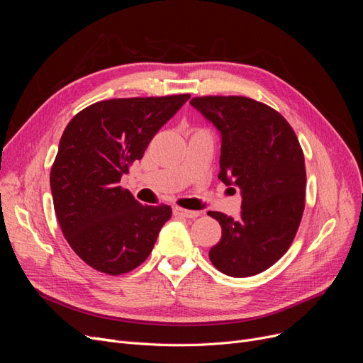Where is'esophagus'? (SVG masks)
Returning <instances> with one entry per match:
<instances>
[{"instance_id":"obj_1","label":"esophagus","mask_w":363,"mask_h":363,"mask_svg":"<svg viewBox=\"0 0 363 363\" xmlns=\"http://www.w3.org/2000/svg\"><path fill=\"white\" fill-rule=\"evenodd\" d=\"M172 213L175 216H182V218H196L200 216V212H194V211H188V208H182V207H174Z\"/></svg>"}]
</instances>
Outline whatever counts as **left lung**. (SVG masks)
<instances>
[{"mask_svg": "<svg viewBox=\"0 0 363 363\" xmlns=\"http://www.w3.org/2000/svg\"><path fill=\"white\" fill-rule=\"evenodd\" d=\"M191 106L221 135L218 179L242 195L239 218L207 213L223 228L208 257L225 276H256L288 251L301 223L306 167L300 142L277 111L247 96H196Z\"/></svg>", "mask_w": 363, "mask_h": 363, "instance_id": "obj_1", "label": "left lung"}]
</instances>
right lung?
Wrapping results in <instances>:
<instances>
[{
    "instance_id": "right-lung-1",
    "label": "right lung",
    "mask_w": 363,
    "mask_h": 363,
    "mask_svg": "<svg viewBox=\"0 0 363 363\" xmlns=\"http://www.w3.org/2000/svg\"><path fill=\"white\" fill-rule=\"evenodd\" d=\"M189 94L95 103L65 128L50 174L63 236L87 265L119 276L138 268L171 218L169 206H142L121 177Z\"/></svg>"
}]
</instances>
